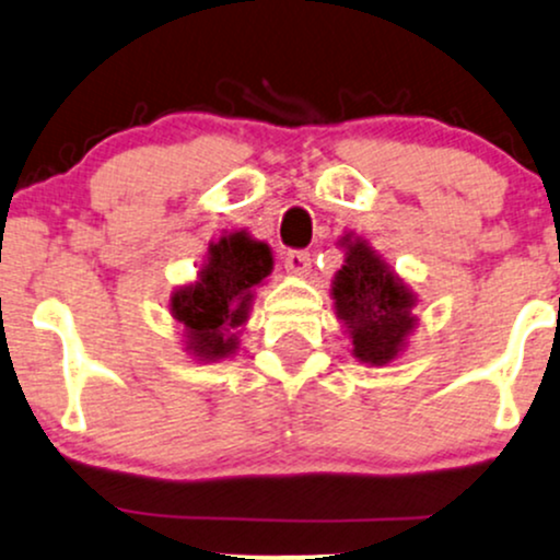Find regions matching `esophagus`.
Returning <instances> with one entry per match:
<instances>
[{"instance_id":"obj_1","label":"esophagus","mask_w":560,"mask_h":560,"mask_svg":"<svg viewBox=\"0 0 560 560\" xmlns=\"http://www.w3.org/2000/svg\"><path fill=\"white\" fill-rule=\"evenodd\" d=\"M281 262L289 273H305L311 268V253L307 249H287Z\"/></svg>"}]
</instances>
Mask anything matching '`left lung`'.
Segmentation results:
<instances>
[{"label":"left lung","instance_id":"left-lung-1","mask_svg":"<svg viewBox=\"0 0 560 560\" xmlns=\"http://www.w3.org/2000/svg\"><path fill=\"white\" fill-rule=\"evenodd\" d=\"M334 305L363 363H389L413 329V298L363 242L350 244L342 271L334 281Z\"/></svg>","mask_w":560,"mask_h":560}]
</instances>
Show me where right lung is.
Listing matches in <instances>:
<instances>
[{
  "label": "right lung",
  "mask_w": 560,
  "mask_h": 560,
  "mask_svg": "<svg viewBox=\"0 0 560 560\" xmlns=\"http://www.w3.org/2000/svg\"><path fill=\"white\" fill-rule=\"evenodd\" d=\"M268 244L244 234H229L210 247L199 281L173 294V316L184 324L189 350L199 358H226L234 350V331L247 318L253 287L271 273Z\"/></svg>",
  "instance_id": "right-lung-1"
}]
</instances>
